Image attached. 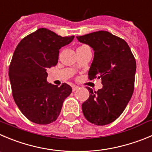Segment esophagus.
<instances>
[{
    "mask_svg": "<svg viewBox=\"0 0 152 152\" xmlns=\"http://www.w3.org/2000/svg\"><path fill=\"white\" fill-rule=\"evenodd\" d=\"M72 88H73V91H76L78 88H79V87L76 86H72Z\"/></svg>",
    "mask_w": 152,
    "mask_h": 152,
    "instance_id": "34e87169",
    "label": "esophagus"
}]
</instances>
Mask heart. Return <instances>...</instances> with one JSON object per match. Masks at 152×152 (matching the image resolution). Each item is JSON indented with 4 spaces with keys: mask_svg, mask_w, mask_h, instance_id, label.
<instances>
[{
    "mask_svg": "<svg viewBox=\"0 0 152 152\" xmlns=\"http://www.w3.org/2000/svg\"><path fill=\"white\" fill-rule=\"evenodd\" d=\"M84 46H79V48H82V47H84ZM79 48H78V49H79Z\"/></svg>",
    "mask_w": 152,
    "mask_h": 152,
    "instance_id": "1",
    "label": "heart"
}]
</instances>
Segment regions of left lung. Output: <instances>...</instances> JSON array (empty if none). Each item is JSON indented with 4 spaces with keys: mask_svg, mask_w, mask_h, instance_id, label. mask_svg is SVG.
<instances>
[{
    "mask_svg": "<svg viewBox=\"0 0 152 152\" xmlns=\"http://www.w3.org/2000/svg\"><path fill=\"white\" fill-rule=\"evenodd\" d=\"M76 38L94 51L88 79H101L103 84L97 91L86 87L90 95L82 105L83 115L92 124H110L124 112L134 93L135 58L125 40L108 31H96Z\"/></svg>",
    "mask_w": 152,
    "mask_h": 152,
    "instance_id": "1",
    "label": "left lung"
}]
</instances>
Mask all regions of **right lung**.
I'll list each match as a JSON object with an SVG mask.
<instances>
[{
	"mask_svg": "<svg viewBox=\"0 0 152 152\" xmlns=\"http://www.w3.org/2000/svg\"><path fill=\"white\" fill-rule=\"evenodd\" d=\"M74 36L62 37L46 28H39L18 44L9 66L12 97L22 114L38 124L55 121L64 101L71 94L66 83L60 87L46 81L49 68L58 61L59 49Z\"/></svg>",
	"mask_w": 152,
	"mask_h": 152,
	"instance_id": "add662e5",
	"label": "right lung"
}]
</instances>
